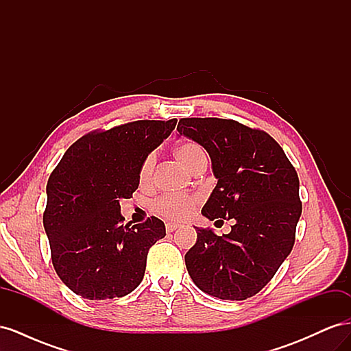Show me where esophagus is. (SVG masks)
I'll list each match as a JSON object with an SVG mask.
<instances>
[{"mask_svg":"<svg viewBox=\"0 0 351 351\" xmlns=\"http://www.w3.org/2000/svg\"><path fill=\"white\" fill-rule=\"evenodd\" d=\"M177 228H178V224H174V222H168V224L165 226L167 232H173V231H176Z\"/></svg>","mask_w":351,"mask_h":351,"instance_id":"obj_1","label":"esophagus"}]
</instances>
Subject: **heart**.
Masks as SVG:
<instances>
[{
    "label": "heart",
    "mask_w": 351,
    "mask_h": 351,
    "mask_svg": "<svg viewBox=\"0 0 351 351\" xmlns=\"http://www.w3.org/2000/svg\"><path fill=\"white\" fill-rule=\"evenodd\" d=\"M178 161L186 165L189 169H193L199 162L205 161L206 155L204 149L196 143L186 142L180 143L174 149ZM155 167V155L151 154L145 158L141 167L139 182L142 186L149 184L152 182ZM197 204V197L192 195H164L154 202V210L159 217L168 221H183L192 215L195 206Z\"/></svg>",
    "instance_id": "1"
}]
</instances>
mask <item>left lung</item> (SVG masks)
I'll use <instances>...</instances> for the list:
<instances>
[{"mask_svg": "<svg viewBox=\"0 0 351 351\" xmlns=\"http://www.w3.org/2000/svg\"><path fill=\"white\" fill-rule=\"evenodd\" d=\"M177 130L204 146L218 180L202 208L208 219H234L228 234L196 228L186 256L199 289L222 300H246L289 256L302 215L299 177L282 147L234 120L182 119Z\"/></svg>", "mask_w": 351, "mask_h": 351, "instance_id": "1", "label": "left lung"}]
</instances>
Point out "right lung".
<instances>
[{"mask_svg":"<svg viewBox=\"0 0 351 351\" xmlns=\"http://www.w3.org/2000/svg\"><path fill=\"white\" fill-rule=\"evenodd\" d=\"M176 124V119L139 120L88 133L51 173L44 228L52 265L83 299L123 297L142 282L147 252L165 237V226L156 217L124 224L120 200L136 192L145 158Z\"/></svg>","mask_w":351,"mask_h":351,"instance_id":"obj_1","label":"right lung"}]
</instances>
